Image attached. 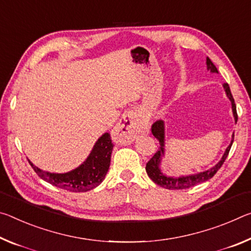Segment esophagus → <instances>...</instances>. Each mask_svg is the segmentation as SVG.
<instances>
[{
	"label": "esophagus",
	"mask_w": 251,
	"mask_h": 251,
	"mask_svg": "<svg viewBox=\"0 0 251 251\" xmlns=\"http://www.w3.org/2000/svg\"><path fill=\"white\" fill-rule=\"evenodd\" d=\"M145 126L137 110H130L123 114L116 128L112 131L113 140L120 145H130L137 135L140 134Z\"/></svg>",
	"instance_id": "obj_1"
}]
</instances>
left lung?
Instances as JSON below:
<instances>
[{"label":"left lung","mask_w":251,"mask_h":251,"mask_svg":"<svg viewBox=\"0 0 251 251\" xmlns=\"http://www.w3.org/2000/svg\"><path fill=\"white\" fill-rule=\"evenodd\" d=\"M207 69L210 70V72L212 73H218V70H217L216 65L211 62V60L209 59V57H207ZM224 88H225L226 94H227V97L229 98V100L231 101L232 113H233V117H235V121L237 122L238 116H237L236 103H235V100H233L231 92H230V88L228 83H225ZM151 131H152V134L154 137L159 140L160 147L157 152L154 153L153 157L148 161L146 166V171L148 176H149V178L152 180L154 183H157L158 186L162 188L169 189V190H179V189L191 188L194 186H197L198 183L204 182L207 181V180L211 179L212 176L216 175V172L220 169L221 166H223L226 158L228 157L230 148H231L232 142H233V137H235V134H232L231 142H230V145L228 146L227 149H226L223 158H221L220 161L217 163L216 166H213L209 170L199 172V174L182 176H178V178H175V176H168L166 175H163L161 169H160V163H161L162 157L164 155V123L163 121L162 120L155 121L152 125V126H151Z\"/></svg>","instance_id":"1"}]
</instances>
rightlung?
<instances>
[{
    "instance_id": "right-lung-1",
    "label": "right lung",
    "mask_w": 251,
    "mask_h": 251,
    "mask_svg": "<svg viewBox=\"0 0 251 251\" xmlns=\"http://www.w3.org/2000/svg\"><path fill=\"white\" fill-rule=\"evenodd\" d=\"M112 149L110 134L105 132L98 139L87 160L75 170L65 174H51L39 169L30 160L28 162L40 178L52 186L71 192H85L92 190L103 181L110 167Z\"/></svg>"
}]
</instances>
